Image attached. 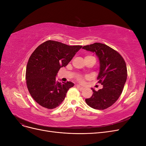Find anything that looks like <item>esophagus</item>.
Masks as SVG:
<instances>
[{
	"instance_id": "esophagus-1",
	"label": "esophagus",
	"mask_w": 146,
	"mask_h": 146,
	"mask_svg": "<svg viewBox=\"0 0 146 146\" xmlns=\"http://www.w3.org/2000/svg\"><path fill=\"white\" fill-rule=\"evenodd\" d=\"M76 86L77 88V89L79 90H80V91H82V90H83L84 89V88L82 86H80V85H77Z\"/></svg>"
}]
</instances>
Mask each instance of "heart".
Wrapping results in <instances>:
<instances>
[{"label": "heart", "mask_w": 146, "mask_h": 146, "mask_svg": "<svg viewBox=\"0 0 146 146\" xmlns=\"http://www.w3.org/2000/svg\"><path fill=\"white\" fill-rule=\"evenodd\" d=\"M77 80L80 82H81V83H83V78L82 77H78V78H77Z\"/></svg>", "instance_id": "b5f03b06"}]
</instances>
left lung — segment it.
<instances>
[{
	"label": "left lung",
	"mask_w": 146,
	"mask_h": 146,
	"mask_svg": "<svg viewBox=\"0 0 146 146\" xmlns=\"http://www.w3.org/2000/svg\"><path fill=\"white\" fill-rule=\"evenodd\" d=\"M82 48L95 53L98 57V83L103 86L98 91L91 88L93 94L85 102L92 108L105 110L116 102L123 91L127 77L125 62L117 51L104 44L95 42Z\"/></svg>",
	"instance_id": "obj_1"
}]
</instances>
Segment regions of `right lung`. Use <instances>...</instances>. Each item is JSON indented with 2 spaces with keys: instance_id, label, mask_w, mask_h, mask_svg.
I'll list each match as a JSON object with an SVG mask.
<instances>
[{
  "instance_id": "obj_1",
  "label": "right lung",
  "mask_w": 146,
  "mask_h": 146,
  "mask_svg": "<svg viewBox=\"0 0 146 146\" xmlns=\"http://www.w3.org/2000/svg\"><path fill=\"white\" fill-rule=\"evenodd\" d=\"M82 47L48 40L32 53L26 68L25 78L30 95L39 105L54 109L63 102L74 84L59 82L56 76L60 69L67 66Z\"/></svg>"
}]
</instances>
